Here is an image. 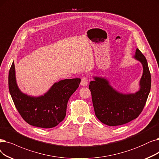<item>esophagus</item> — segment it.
Returning a JSON list of instances; mask_svg holds the SVG:
<instances>
[{
  "label": "esophagus",
  "instance_id": "esophagus-1",
  "mask_svg": "<svg viewBox=\"0 0 159 159\" xmlns=\"http://www.w3.org/2000/svg\"><path fill=\"white\" fill-rule=\"evenodd\" d=\"M87 84H88V78L87 77L82 78L81 81V85L85 87L87 85Z\"/></svg>",
  "mask_w": 159,
  "mask_h": 159
}]
</instances>
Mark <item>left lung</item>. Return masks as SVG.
I'll use <instances>...</instances> for the list:
<instances>
[{
    "mask_svg": "<svg viewBox=\"0 0 159 159\" xmlns=\"http://www.w3.org/2000/svg\"><path fill=\"white\" fill-rule=\"evenodd\" d=\"M132 57L143 67L138 91L131 93L118 91L111 85L108 79L100 76H93L94 80L89 85L95 115L105 125L118 126L131 121L141 113L147 101L151 84L147 60L138 48Z\"/></svg>",
    "mask_w": 159,
    "mask_h": 159,
    "instance_id": "8db88e82",
    "label": "left lung"
}]
</instances>
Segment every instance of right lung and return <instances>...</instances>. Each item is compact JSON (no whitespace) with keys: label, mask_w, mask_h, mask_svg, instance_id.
Listing matches in <instances>:
<instances>
[{"label":"right lung","mask_w":159,"mask_h":159,"mask_svg":"<svg viewBox=\"0 0 159 159\" xmlns=\"http://www.w3.org/2000/svg\"><path fill=\"white\" fill-rule=\"evenodd\" d=\"M80 82V78L60 80L43 94L34 97L18 87L14 61L8 75L9 91L17 111L27 123L43 129L55 127L65 119L68 101Z\"/></svg>","instance_id":"right-lung-1"}]
</instances>
